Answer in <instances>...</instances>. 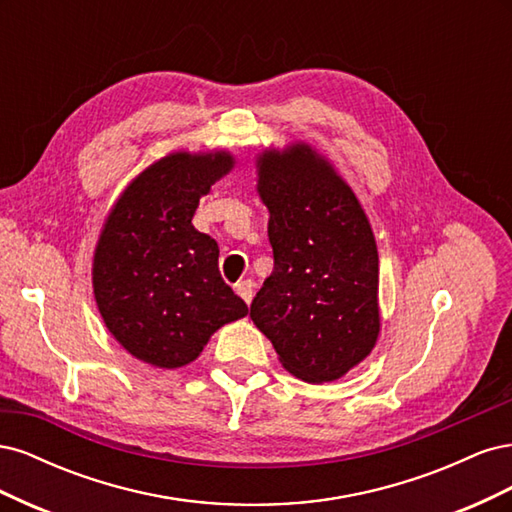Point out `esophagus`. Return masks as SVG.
Wrapping results in <instances>:
<instances>
[{
  "label": "esophagus",
  "mask_w": 512,
  "mask_h": 512,
  "mask_svg": "<svg viewBox=\"0 0 512 512\" xmlns=\"http://www.w3.org/2000/svg\"><path fill=\"white\" fill-rule=\"evenodd\" d=\"M235 292L239 294V297L250 305L252 299H254V282L252 280H241L239 284H235Z\"/></svg>",
  "instance_id": "esophagus-1"
}]
</instances>
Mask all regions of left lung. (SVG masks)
<instances>
[{"label": "left lung", "mask_w": 512, "mask_h": 512, "mask_svg": "<svg viewBox=\"0 0 512 512\" xmlns=\"http://www.w3.org/2000/svg\"><path fill=\"white\" fill-rule=\"evenodd\" d=\"M273 273L250 318L282 365L305 382H333L376 346L378 250L367 215L329 162L307 145L258 160Z\"/></svg>", "instance_id": "1"}]
</instances>
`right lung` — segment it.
<instances>
[{
    "mask_svg": "<svg viewBox=\"0 0 512 512\" xmlns=\"http://www.w3.org/2000/svg\"><path fill=\"white\" fill-rule=\"evenodd\" d=\"M228 153H170L138 175L108 215L94 256V294L108 331L136 359L175 369L203 352L247 305L222 280L220 247L192 226Z\"/></svg>",
    "mask_w": 512,
    "mask_h": 512,
    "instance_id": "obj_1",
    "label": "right lung"
}]
</instances>
